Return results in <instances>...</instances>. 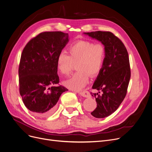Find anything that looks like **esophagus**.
I'll use <instances>...</instances> for the list:
<instances>
[{
  "mask_svg": "<svg viewBox=\"0 0 152 152\" xmlns=\"http://www.w3.org/2000/svg\"><path fill=\"white\" fill-rule=\"evenodd\" d=\"M79 94L84 97H89L91 96L90 93L88 91H84L82 92H79Z\"/></svg>",
  "mask_w": 152,
  "mask_h": 152,
  "instance_id": "34e87169",
  "label": "esophagus"
}]
</instances>
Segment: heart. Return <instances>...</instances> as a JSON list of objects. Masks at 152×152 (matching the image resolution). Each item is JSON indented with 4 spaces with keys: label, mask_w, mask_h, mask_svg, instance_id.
<instances>
[{
    "label": "heart",
    "mask_w": 152,
    "mask_h": 152,
    "mask_svg": "<svg viewBox=\"0 0 152 152\" xmlns=\"http://www.w3.org/2000/svg\"><path fill=\"white\" fill-rule=\"evenodd\" d=\"M69 55L60 52L56 58L58 71L63 75H69L74 64L78 72L64 81L67 88L74 91L83 89L89 82V75L97 76L103 67L105 59V48L102 44L89 41H78L69 47Z\"/></svg>",
    "instance_id": "b5f03b06"
}]
</instances>
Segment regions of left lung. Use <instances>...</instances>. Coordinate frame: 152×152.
I'll return each instance as SVG.
<instances>
[{"mask_svg":"<svg viewBox=\"0 0 152 152\" xmlns=\"http://www.w3.org/2000/svg\"><path fill=\"white\" fill-rule=\"evenodd\" d=\"M83 33L100 41L106 50L103 67L92 87L99 92H91L97 102L96 108L91 114L96 118H104L116 111L125 97L131 77L129 57L123 42L113 33Z\"/></svg>","mask_w":152,"mask_h":152,"instance_id":"left-lung-1","label":"left lung"}]
</instances>
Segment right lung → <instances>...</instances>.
Segmentation results:
<instances>
[{"label": "right lung", "instance_id": "right-lung-1", "mask_svg": "<svg viewBox=\"0 0 152 152\" xmlns=\"http://www.w3.org/2000/svg\"><path fill=\"white\" fill-rule=\"evenodd\" d=\"M69 42V34L45 31L32 38L22 51L19 67V92L25 106L39 117H47L56 109L63 92L59 83L56 58Z\"/></svg>", "mask_w": 152, "mask_h": 152}]
</instances>
